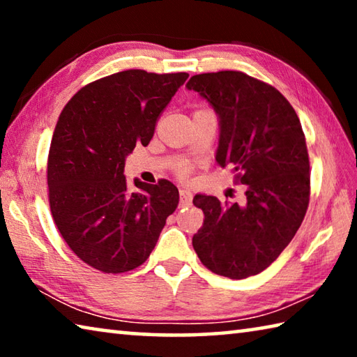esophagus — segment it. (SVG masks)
Segmentation results:
<instances>
[{
    "mask_svg": "<svg viewBox=\"0 0 357 357\" xmlns=\"http://www.w3.org/2000/svg\"><path fill=\"white\" fill-rule=\"evenodd\" d=\"M179 197H181V206H189L192 203V193L187 189H181L179 190Z\"/></svg>",
    "mask_w": 357,
    "mask_h": 357,
    "instance_id": "34e87169",
    "label": "esophagus"
}]
</instances>
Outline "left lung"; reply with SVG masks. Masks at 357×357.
Returning <instances> with one entry per match:
<instances>
[{
	"label": "left lung",
	"mask_w": 357,
	"mask_h": 357,
	"mask_svg": "<svg viewBox=\"0 0 357 357\" xmlns=\"http://www.w3.org/2000/svg\"><path fill=\"white\" fill-rule=\"evenodd\" d=\"M219 119L215 160L245 185L243 203L197 193L204 214L192 244L200 261L228 279L257 275L275 261L304 220L310 195L305 137L294 108L274 86L243 72L193 75L185 84Z\"/></svg>",
	"instance_id": "8db88e82"
}]
</instances>
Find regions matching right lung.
I'll use <instances>...</instances> for the list:
<instances>
[{"mask_svg":"<svg viewBox=\"0 0 357 357\" xmlns=\"http://www.w3.org/2000/svg\"><path fill=\"white\" fill-rule=\"evenodd\" d=\"M189 74L130 69L86 84L59 114L47 165L50 211L66 243L107 274L135 269L155 247L179 203L170 181L134 179L126 157L146 144L155 121Z\"/></svg>","mask_w":357,"mask_h":357,"instance_id":"obj_1","label":"right lung"}]
</instances>
